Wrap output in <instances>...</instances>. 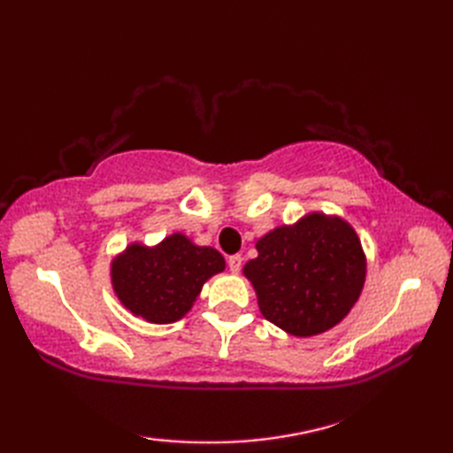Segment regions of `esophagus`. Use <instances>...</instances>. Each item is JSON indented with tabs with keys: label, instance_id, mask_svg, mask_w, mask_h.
I'll use <instances>...</instances> for the list:
<instances>
[{
	"label": "esophagus",
	"instance_id": "esophagus-1",
	"mask_svg": "<svg viewBox=\"0 0 453 453\" xmlns=\"http://www.w3.org/2000/svg\"><path fill=\"white\" fill-rule=\"evenodd\" d=\"M242 255H229L227 257V266H229V271H232L234 274H237L239 271H242Z\"/></svg>",
	"mask_w": 453,
	"mask_h": 453
}]
</instances>
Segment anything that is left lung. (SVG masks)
<instances>
[{
  "mask_svg": "<svg viewBox=\"0 0 453 453\" xmlns=\"http://www.w3.org/2000/svg\"><path fill=\"white\" fill-rule=\"evenodd\" d=\"M258 257L243 268L265 319L296 336L331 329L358 300L365 258L341 218L305 216L258 239Z\"/></svg>",
  "mask_w": 453,
  "mask_h": 453,
  "instance_id": "obj_1",
  "label": "left lung"
}]
</instances>
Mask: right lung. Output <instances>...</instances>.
Instances as JSON below:
<instances>
[{"label":"right lung","instance_id":"obj_1","mask_svg":"<svg viewBox=\"0 0 453 453\" xmlns=\"http://www.w3.org/2000/svg\"><path fill=\"white\" fill-rule=\"evenodd\" d=\"M226 261L216 249L192 245L175 234L153 247L134 243L112 263V286L134 315L150 323H173L185 315L211 274Z\"/></svg>","mask_w":453,"mask_h":453}]
</instances>
